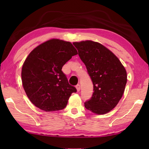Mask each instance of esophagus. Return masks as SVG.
<instances>
[{"label": "esophagus", "mask_w": 149, "mask_h": 149, "mask_svg": "<svg viewBox=\"0 0 149 149\" xmlns=\"http://www.w3.org/2000/svg\"><path fill=\"white\" fill-rule=\"evenodd\" d=\"M76 89H77V91H80V90H81V86H80V85L79 84H77L76 86Z\"/></svg>", "instance_id": "obj_1"}]
</instances>
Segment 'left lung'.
Wrapping results in <instances>:
<instances>
[{
	"label": "left lung",
	"mask_w": 149,
	"mask_h": 149,
	"mask_svg": "<svg viewBox=\"0 0 149 149\" xmlns=\"http://www.w3.org/2000/svg\"><path fill=\"white\" fill-rule=\"evenodd\" d=\"M93 84V95L86 108L104 115L115 107L123 95L127 72L118 58L106 47L91 40L74 42Z\"/></svg>",
	"instance_id": "8db88e82"
}]
</instances>
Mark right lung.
Listing matches in <instances>:
<instances>
[{
    "instance_id": "obj_1",
    "label": "right lung",
    "mask_w": 149,
    "mask_h": 149,
    "mask_svg": "<svg viewBox=\"0 0 149 149\" xmlns=\"http://www.w3.org/2000/svg\"><path fill=\"white\" fill-rule=\"evenodd\" d=\"M69 42L47 41L33 49L22 68V81L27 96L34 106L45 111L64 109L76 88L70 85L61 70L65 63L77 55Z\"/></svg>"
}]
</instances>
